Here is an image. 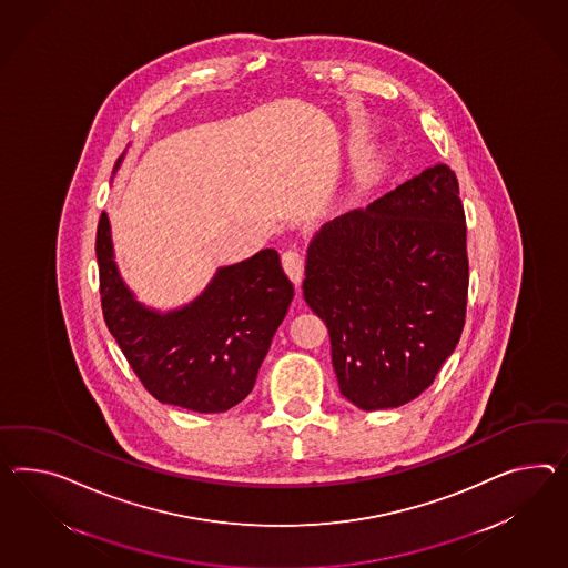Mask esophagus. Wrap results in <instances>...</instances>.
Returning a JSON list of instances; mask_svg holds the SVG:
<instances>
[{
  "label": "esophagus",
  "mask_w": 568,
  "mask_h": 568,
  "mask_svg": "<svg viewBox=\"0 0 568 568\" xmlns=\"http://www.w3.org/2000/svg\"><path fill=\"white\" fill-rule=\"evenodd\" d=\"M282 267L286 272V276L291 277L294 286H301L303 274H305V262L303 255L298 251H286L282 253Z\"/></svg>",
  "instance_id": "obj_1"
}]
</instances>
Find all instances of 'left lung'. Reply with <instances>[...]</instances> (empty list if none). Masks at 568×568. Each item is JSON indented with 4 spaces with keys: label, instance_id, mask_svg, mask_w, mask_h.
I'll return each instance as SVG.
<instances>
[{
    "label": "left lung",
    "instance_id": "8db88e82",
    "mask_svg": "<svg viewBox=\"0 0 568 568\" xmlns=\"http://www.w3.org/2000/svg\"><path fill=\"white\" fill-rule=\"evenodd\" d=\"M466 233L457 176L435 164L308 243L303 294L354 406H404L452 356L466 323Z\"/></svg>",
    "mask_w": 568,
    "mask_h": 568
}]
</instances>
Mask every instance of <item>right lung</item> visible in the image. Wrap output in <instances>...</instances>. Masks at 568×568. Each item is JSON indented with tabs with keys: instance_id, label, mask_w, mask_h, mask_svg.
<instances>
[{
	"instance_id": "1",
	"label": "right lung",
	"mask_w": 568,
	"mask_h": 568,
	"mask_svg": "<svg viewBox=\"0 0 568 568\" xmlns=\"http://www.w3.org/2000/svg\"><path fill=\"white\" fill-rule=\"evenodd\" d=\"M119 156L115 171L121 166ZM102 315L133 373L162 404L202 414L226 412L247 397L294 286L274 248L219 267L190 305H142L119 274L111 224L97 231Z\"/></svg>"
}]
</instances>
